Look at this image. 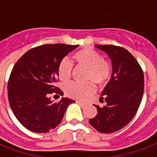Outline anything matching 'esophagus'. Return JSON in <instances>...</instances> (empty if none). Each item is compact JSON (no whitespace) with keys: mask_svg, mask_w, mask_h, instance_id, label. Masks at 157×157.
<instances>
[{"mask_svg":"<svg viewBox=\"0 0 157 157\" xmlns=\"http://www.w3.org/2000/svg\"><path fill=\"white\" fill-rule=\"evenodd\" d=\"M76 103H77V104H79L80 105H82V106H85V105H86V104H85V103H83V102H82V101H76Z\"/></svg>","mask_w":157,"mask_h":157,"instance_id":"1","label":"esophagus"}]
</instances>
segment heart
Masks as SVG:
<instances>
[{"mask_svg": "<svg viewBox=\"0 0 157 157\" xmlns=\"http://www.w3.org/2000/svg\"><path fill=\"white\" fill-rule=\"evenodd\" d=\"M74 59L77 64L87 68L86 80L93 81L99 85L105 84L112 75V67L105 62L99 52L84 48L74 54ZM58 76L62 82H68L71 77L72 63L68 59H63L58 65ZM95 92L94 84L91 82L87 83L70 82L65 87V93L68 96L85 101Z\"/></svg>", "mask_w": 157, "mask_h": 157, "instance_id": "heart-1", "label": "heart"}]
</instances>
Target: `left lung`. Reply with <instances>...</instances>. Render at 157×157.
Here are the masks:
<instances>
[{
  "label": "left lung",
  "mask_w": 157,
  "mask_h": 157,
  "mask_svg": "<svg viewBox=\"0 0 157 157\" xmlns=\"http://www.w3.org/2000/svg\"><path fill=\"white\" fill-rule=\"evenodd\" d=\"M94 46L109 56L113 72L100 98L106 105L103 107L94 105L98 113L89 119V124L99 132L113 133L124 127L137 113L144 94V73L135 57L124 48Z\"/></svg>",
  "instance_id": "obj_1"
}]
</instances>
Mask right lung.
I'll return each mask as SVG.
<instances>
[{"label":"right lung","mask_w":157,"mask_h":157,"mask_svg":"<svg viewBox=\"0 0 157 157\" xmlns=\"http://www.w3.org/2000/svg\"><path fill=\"white\" fill-rule=\"evenodd\" d=\"M78 45L44 44L26 52L12 70L7 83V95L12 111L24 127L31 132L45 133L63 120L67 107L74 103L70 98L59 102L50 94L63 93L55 86L58 65Z\"/></svg>","instance_id":"right-lung-1"}]
</instances>
